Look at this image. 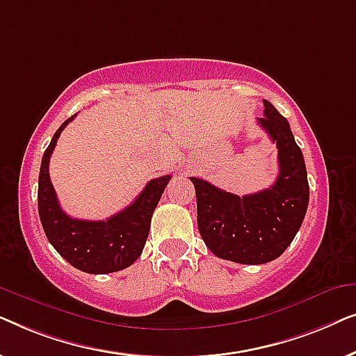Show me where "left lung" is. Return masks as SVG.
Wrapping results in <instances>:
<instances>
[{"label":"left lung","instance_id":"left-lung-1","mask_svg":"<svg viewBox=\"0 0 356 356\" xmlns=\"http://www.w3.org/2000/svg\"><path fill=\"white\" fill-rule=\"evenodd\" d=\"M257 123L279 149V175L264 191L236 196L191 177L197 201V228L209 250L240 264L274 261L293 241L309 202L303 154L289 121L264 100Z\"/></svg>","mask_w":356,"mask_h":356}]
</instances>
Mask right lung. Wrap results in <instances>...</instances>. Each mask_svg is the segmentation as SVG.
<instances>
[{"mask_svg": "<svg viewBox=\"0 0 356 356\" xmlns=\"http://www.w3.org/2000/svg\"><path fill=\"white\" fill-rule=\"evenodd\" d=\"M76 116V115H74ZM67 118L42 157L38 175V216L43 232L61 257L87 274H110L126 269L140 256L149 236L150 218L157 207L170 175L150 179L136 201L106 220H79L65 213L50 181L48 165Z\"/></svg>", "mask_w": 356, "mask_h": 356, "instance_id": "1", "label": "right lung"}]
</instances>
